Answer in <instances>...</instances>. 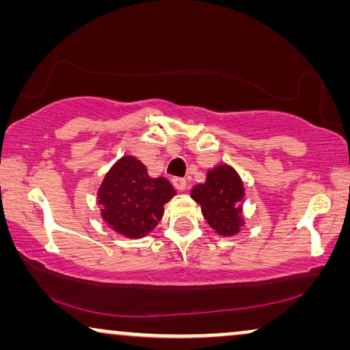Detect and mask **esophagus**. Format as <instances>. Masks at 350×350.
<instances>
[{
    "label": "esophagus",
    "instance_id": "obj_1",
    "mask_svg": "<svg viewBox=\"0 0 350 350\" xmlns=\"http://www.w3.org/2000/svg\"><path fill=\"white\" fill-rule=\"evenodd\" d=\"M172 183H174V186L178 191H185L186 186H188V181H186L185 178H181V176H175V178L172 180Z\"/></svg>",
    "mask_w": 350,
    "mask_h": 350
}]
</instances>
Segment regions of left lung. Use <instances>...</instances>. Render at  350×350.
<instances>
[{"label": "left lung", "instance_id": "8db88e82", "mask_svg": "<svg viewBox=\"0 0 350 350\" xmlns=\"http://www.w3.org/2000/svg\"><path fill=\"white\" fill-rule=\"evenodd\" d=\"M243 196L241 176L226 164L208 170L204 183L196 185L191 191V198L200 205L204 218L219 236H234L241 231Z\"/></svg>", "mask_w": 350, "mask_h": 350}]
</instances>
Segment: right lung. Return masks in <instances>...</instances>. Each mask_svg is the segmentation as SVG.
<instances>
[{"label": "right lung", "mask_w": 350, "mask_h": 350, "mask_svg": "<svg viewBox=\"0 0 350 350\" xmlns=\"http://www.w3.org/2000/svg\"><path fill=\"white\" fill-rule=\"evenodd\" d=\"M176 193L164 176L148 175L137 157L122 156L100 185L97 199L103 221L129 239L145 237L164 215V204Z\"/></svg>", "instance_id": "right-lung-1"}]
</instances>
